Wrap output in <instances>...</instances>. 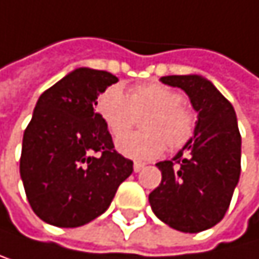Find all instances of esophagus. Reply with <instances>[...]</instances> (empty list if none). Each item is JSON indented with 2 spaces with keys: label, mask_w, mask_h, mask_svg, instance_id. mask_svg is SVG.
Wrapping results in <instances>:
<instances>
[{
  "label": "esophagus",
  "mask_w": 259,
  "mask_h": 259,
  "mask_svg": "<svg viewBox=\"0 0 259 259\" xmlns=\"http://www.w3.org/2000/svg\"><path fill=\"white\" fill-rule=\"evenodd\" d=\"M144 162H134V165H133V168H134V172H141L142 168H144Z\"/></svg>",
  "instance_id": "1"
}]
</instances>
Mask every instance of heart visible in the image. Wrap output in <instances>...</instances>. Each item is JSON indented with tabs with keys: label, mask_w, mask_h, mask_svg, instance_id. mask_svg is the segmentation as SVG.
<instances>
[{
	"label": "heart",
	"mask_w": 259,
	"mask_h": 259,
	"mask_svg": "<svg viewBox=\"0 0 259 259\" xmlns=\"http://www.w3.org/2000/svg\"><path fill=\"white\" fill-rule=\"evenodd\" d=\"M97 111L112 136L131 129L137 116L145 133L118 137L117 150L134 161H148L162 155L165 144L170 150L188 145L195 134L197 115L183 103V97L164 84L150 82L130 89L128 95L118 87L106 89L98 98Z\"/></svg>",
	"instance_id": "obj_1"
}]
</instances>
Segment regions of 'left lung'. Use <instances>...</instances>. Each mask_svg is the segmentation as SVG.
I'll use <instances>...</instances> for the list:
<instances>
[{"label": "left lung", "instance_id": "1", "mask_svg": "<svg viewBox=\"0 0 259 259\" xmlns=\"http://www.w3.org/2000/svg\"><path fill=\"white\" fill-rule=\"evenodd\" d=\"M167 85L188 94L197 111L192 141L170 161L158 162L162 180L148 195L159 221L183 233L219 224L241 175V134L231 103L198 75L162 76Z\"/></svg>", "mask_w": 259, "mask_h": 259}]
</instances>
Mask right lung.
I'll return each instance as SVG.
<instances>
[{
    "instance_id": "obj_1",
    "label": "right lung",
    "mask_w": 259,
    "mask_h": 259,
    "mask_svg": "<svg viewBox=\"0 0 259 259\" xmlns=\"http://www.w3.org/2000/svg\"><path fill=\"white\" fill-rule=\"evenodd\" d=\"M118 79L81 67L40 95L23 134L20 175L32 211L44 222L75 228L97 219L133 174L115 151L97 98Z\"/></svg>"
}]
</instances>
